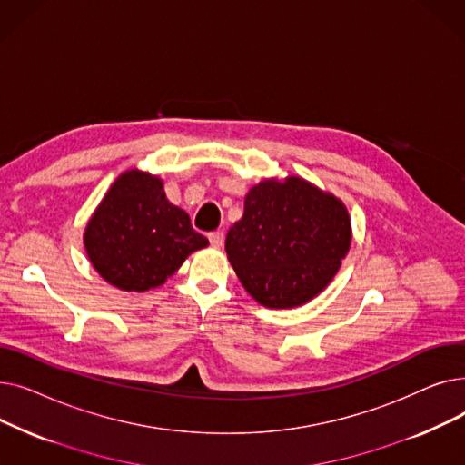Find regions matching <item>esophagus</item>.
Here are the masks:
<instances>
[{"mask_svg":"<svg viewBox=\"0 0 465 465\" xmlns=\"http://www.w3.org/2000/svg\"><path fill=\"white\" fill-rule=\"evenodd\" d=\"M209 242H211V247H214V249H220V247H223L224 245V233L223 232H211L209 235Z\"/></svg>","mask_w":465,"mask_h":465,"instance_id":"esophagus-1","label":"esophagus"}]
</instances>
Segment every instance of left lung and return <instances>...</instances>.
Instances as JSON below:
<instances>
[{
  "label": "left lung",
  "mask_w": 465,
  "mask_h": 465,
  "mask_svg": "<svg viewBox=\"0 0 465 465\" xmlns=\"http://www.w3.org/2000/svg\"><path fill=\"white\" fill-rule=\"evenodd\" d=\"M352 241L347 205L298 175L263 179L226 235L241 284L267 309L309 303L333 281Z\"/></svg>",
  "instance_id": "left-lung-1"
}]
</instances>
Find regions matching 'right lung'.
I'll use <instances>...</instances> for the list:
<instances>
[{
  "label": "right lung",
  "instance_id": "right-lung-1",
  "mask_svg": "<svg viewBox=\"0 0 465 465\" xmlns=\"http://www.w3.org/2000/svg\"><path fill=\"white\" fill-rule=\"evenodd\" d=\"M83 242L94 270L111 286L144 292L162 286L209 241L165 198L163 181L141 169L120 173L88 218Z\"/></svg>",
  "mask_w": 465,
  "mask_h": 465
}]
</instances>
